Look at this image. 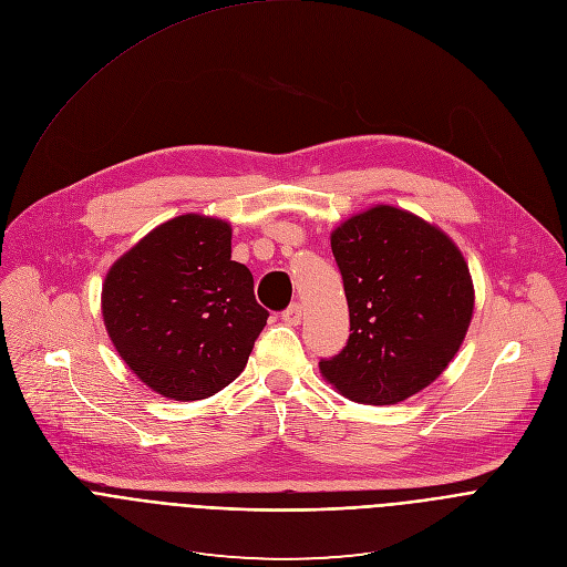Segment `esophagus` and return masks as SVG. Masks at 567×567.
<instances>
[{
  "instance_id": "34e87169",
  "label": "esophagus",
  "mask_w": 567,
  "mask_h": 567,
  "mask_svg": "<svg viewBox=\"0 0 567 567\" xmlns=\"http://www.w3.org/2000/svg\"><path fill=\"white\" fill-rule=\"evenodd\" d=\"M282 321H285L287 326H298L300 321H303V306H300V303L289 306V308L282 312Z\"/></svg>"
}]
</instances>
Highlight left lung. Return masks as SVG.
<instances>
[{"label": "left lung", "mask_w": 567, "mask_h": 567, "mask_svg": "<svg viewBox=\"0 0 567 567\" xmlns=\"http://www.w3.org/2000/svg\"><path fill=\"white\" fill-rule=\"evenodd\" d=\"M330 248L351 334L319 362L323 379L367 405H392L429 388L458 353L474 312L458 246L420 216L375 205L332 230Z\"/></svg>", "instance_id": "1"}]
</instances>
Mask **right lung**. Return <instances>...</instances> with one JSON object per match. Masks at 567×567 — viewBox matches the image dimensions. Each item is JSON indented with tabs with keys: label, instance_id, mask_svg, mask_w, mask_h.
Instances as JSON below:
<instances>
[{
	"label": "right lung",
	"instance_id": "add662e5",
	"mask_svg": "<svg viewBox=\"0 0 567 567\" xmlns=\"http://www.w3.org/2000/svg\"><path fill=\"white\" fill-rule=\"evenodd\" d=\"M113 347L138 379L175 401L207 399L244 371L269 312L233 259L228 220L175 216L113 261L102 285Z\"/></svg>",
	"mask_w": 567,
	"mask_h": 567
}]
</instances>
